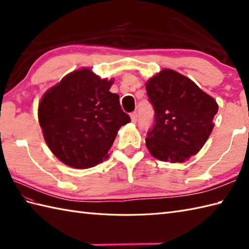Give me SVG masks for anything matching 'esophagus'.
I'll return each mask as SVG.
<instances>
[{
  "mask_svg": "<svg viewBox=\"0 0 249 249\" xmlns=\"http://www.w3.org/2000/svg\"><path fill=\"white\" fill-rule=\"evenodd\" d=\"M130 119H131V121L134 122V123H136V122L138 121V113H137L136 111L133 113H130Z\"/></svg>",
  "mask_w": 249,
  "mask_h": 249,
  "instance_id": "obj_1",
  "label": "esophagus"
}]
</instances>
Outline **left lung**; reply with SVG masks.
Returning <instances> with one entry per match:
<instances>
[{"label":"left lung","instance_id":"8db88e82","mask_svg":"<svg viewBox=\"0 0 249 249\" xmlns=\"http://www.w3.org/2000/svg\"><path fill=\"white\" fill-rule=\"evenodd\" d=\"M154 109L146 147L161 161L183 162L196 155L212 133L218 105L190 79L163 70L145 84Z\"/></svg>","mask_w":249,"mask_h":249}]
</instances>
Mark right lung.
I'll list each match as a JSON object with an SVG mask.
<instances>
[{
  "mask_svg": "<svg viewBox=\"0 0 249 249\" xmlns=\"http://www.w3.org/2000/svg\"><path fill=\"white\" fill-rule=\"evenodd\" d=\"M112 80L88 68L72 71L41 98L38 120L51 152L65 165L87 169L107 158L121 126L130 118L121 108Z\"/></svg>",
  "mask_w": 249,
  "mask_h": 249,
  "instance_id": "right-lung-1",
  "label": "right lung"
}]
</instances>
